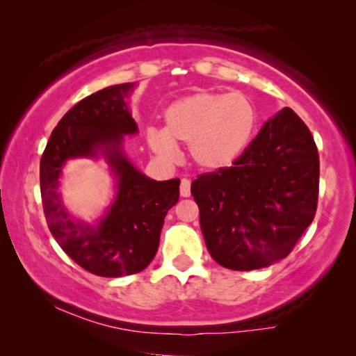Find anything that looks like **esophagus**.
Masks as SVG:
<instances>
[{
	"label": "esophagus",
	"instance_id": "obj_1",
	"mask_svg": "<svg viewBox=\"0 0 356 356\" xmlns=\"http://www.w3.org/2000/svg\"><path fill=\"white\" fill-rule=\"evenodd\" d=\"M179 194H181L183 197L191 196V181H189L188 178H183L181 179V186H179Z\"/></svg>",
	"mask_w": 356,
	"mask_h": 356
}]
</instances>
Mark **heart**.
I'll list each match as a JSON object with an SVG mask.
<instances>
[{"instance_id":"1","label":"heart","mask_w":356,"mask_h":356,"mask_svg":"<svg viewBox=\"0 0 356 356\" xmlns=\"http://www.w3.org/2000/svg\"><path fill=\"white\" fill-rule=\"evenodd\" d=\"M259 121L254 102L243 92L202 90L183 97L165 110V129L147 131L149 147L160 159L178 155L175 143L189 147L204 170L230 167L251 143Z\"/></svg>"}]
</instances>
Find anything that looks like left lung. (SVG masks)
Masks as SVG:
<instances>
[{"instance_id":"left-lung-1","label":"left lung","mask_w":356,"mask_h":356,"mask_svg":"<svg viewBox=\"0 0 356 356\" xmlns=\"http://www.w3.org/2000/svg\"><path fill=\"white\" fill-rule=\"evenodd\" d=\"M213 261L254 270L293 250L318 207L319 155L298 115L284 108L262 126L232 167L191 183Z\"/></svg>"}]
</instances>
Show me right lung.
<instances>
[{"label": "right lung", "mask_w": 356, "mask_h": 356, "mask_svg": "<svg viewBox=\"0 0 356 356\" xmlns=\"http://www.w3.org/2000/svg\"><path fill=\"white\" fill-rule=\"evenodd\" d=\"M134 84L105 87L82 99L60 120L40 160V193L48 228L76 264L100 277L138 274L152 262L167 212L178 202L179 179L155 181L126 157L123 139L138 133L124 97ZM102 153L119 193L97 226L76 222L56 189L66 159Z\"/></svg>", "instance_id": "1"}]
</instances>
